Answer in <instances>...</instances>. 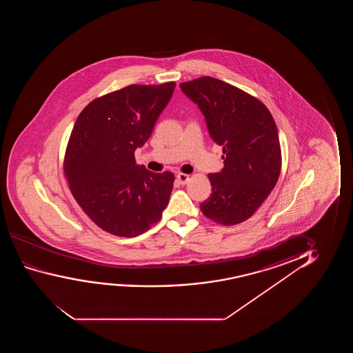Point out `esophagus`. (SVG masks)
Listing matches in <instances>:
<instances>
[{
    "instance_id": "34e87169",
    "label": "esophagus",
    "mask_w": 353,
    "mask_h": 353,
    "mask_svg": "<svg viewBox=\"0 0 353 353\" xmlns=\"http://www.w3.org/2000/svg\"><path fill=\"white\" fill-rule=\"evenodd\" d=\"M177 181H179L181 184H185L188 182L189 179H190V174H182V172H179L177 174Z\"/></svg>"
}]
</instances>
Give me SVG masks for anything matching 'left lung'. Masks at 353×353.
<instances>
[{
    "label": "left lung",
    "mask_w": 353,
    "mask_h": 353,
    "mask_svg": "<svg viewBox=\"0 0 353 353\" xmlns=\"http://www.w3.org/2000/svg\"><path fill=\"white\" fill-rule=\"evenodd\" d=\"M179 87L203 112L208 132L224 154L222 171L208 174L212 194L200 210L222 225L245 222L280 177L282 154L275 121L256 97L216 78L205 76Z\"/></svg>",
    "instance_id": "1"
}]
</instances>
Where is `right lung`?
<instances>
[{
  "label": "right lung",
  "mask_w": 353,
  "mask_h": 353,
  "mask_svg": "<svg viewBox=\"0 0 353 353\" xmlns=\"http://www.w3.org/2000/svg\"><path fill=\"white\" fill-rule=\"evenodd\" d=\"M174 82L131 84L84 107L68 139L63 174L88 217L112 235L139 236L160 221L174 187L170 171L136 165Z\"/></svg>",
  "instance_id": "right-lung-1"
}]
</instances>
